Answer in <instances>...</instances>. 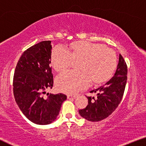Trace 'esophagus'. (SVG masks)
I'll return each mask as SVG.
<instances>
[{
	"label": "esophagus",
	"mask_w": 146,
	"mask_h": 146,
	"mask_svg": "<svg viewBox=\"0 0 146 146\" xmlns=\"http://www.w3.org/2000/svg\"><path fill=\"white\" fill-rule=\"evenodd\" d=\"M77 96H71V95H67V99H71V98H76Z\"/></svg>",
	"instance_id": "1"
}]
</instances>
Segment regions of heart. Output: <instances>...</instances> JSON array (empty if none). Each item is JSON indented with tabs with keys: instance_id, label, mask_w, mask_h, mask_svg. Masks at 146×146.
<instances>
[{
	"instance_id": "1",
	"label": "heart",
	"mask_w": 146,
	"mask_h": 146,
	"mask_svg": "<svg viewBox=\"0 0 146 146\" xmlns=\"http://www.w3.org/2000/svg\"><path fill=\"white\" fill-rule=\"evenodd\" d=\"M51 63L57 72H63L80 61V71H69L56 79V86L62 92L73 94L83 90L90 81L94 84L104 83L111 77L117 67L115 52L104 44L88 41L73 42L66 50L55 48L51 53Z\"/></svg>"
}]
</instances>
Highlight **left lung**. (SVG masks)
Listing matches in <instances>:
<instances>
[{
    "label": "left lung",
    "mask_w": 146,
    "mask_h": 146,
    "mask_svg": "<svg viewBox=\"0 0 146 146\" xmlns=\"http://www.w3.org/2000/svg\"><path fill=\"white\" fill-rule=\"evenodd\" d=\"M127 80V66L121 54L115 75L105 85L90 91L88 105L79 111L86 120L97 122L107 118L118 107L123 98Z\"/></svg>",
    "instance_id": "left-lung-1"
}]
</instances>
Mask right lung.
Wrapping results in <instances>:
<instances>
[{
	"label": "right lung",
	"mask_w": 146,
	"mask_h": 146,
	"mask_svg": "<svg viewBox=\"0 0 146 146\" xmlns=\"http://www.w3.org/2000/svg\"><path fill=\"white\" fill-rule=\"evenodd\" d=\"M50 40L32 46L23 52L16 65L13 79L16 102L25 116L37 125H48L59 114L67 96L60 93L46 94L53 86Z\"/></svg>",
	"instance_id": "right-lung-1"
}]
</instances>
